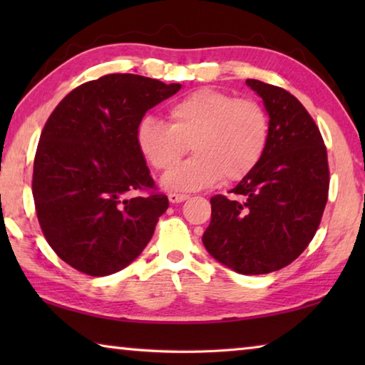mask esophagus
Segmentation results:
<instances>
[{"label":"esophagus","instance_id":"1","mask_svg":"<svg viewBox=\"0 0 365 365\" xmlns=\"http://www.w3.org/2000/svg\"><path fill=\"white\" fill-rule=\"evenodd\" d=\"M188 200V195H182V193H169V201L172 205H175V202H182V201H187Z\"/></svg>","mask_w":365,"mask_h":365}]
</instances>
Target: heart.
Wrapping results in <instances>:
<instances>
[{"label": "heart", "mask_w": 365, "mask_h": 365, "mask_svg": "<svg viewBox=\"0 0 365 365\" xmlns=\"http://www.w3.org/2000/svg\"><path fill=\"white\" fill-rule=\"evenodd\" d=\"M168 115L169 123L146 115L137 127L140 153L160 172L175 167L192 143L195 156L163 177L168 190L207 188L222 177L242 180L267 150L269 115L255 100L200 88L172 103Z\"/></svg>", "instance_id": "b5f03b06"}]
</instances>
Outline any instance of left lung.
<instances>
[{"instance_id":"8db88e82","label":"left lung","mask_w":365,"mask_h":365,"mask_svg":"<svg viewBox=\"0 0 365 365\" xmlns=\"http://www.w3.org/2000/svg\"><path fill=\"white\" fill-rule=\"evenodd\" d=\"M270 137L262 159L230 190L211 197V224L202 245L215 261L243 275L292 264L316 235L329 197V160L319 127L304 106L280 86L255 78Z\"/></svg>"}]
</instances>
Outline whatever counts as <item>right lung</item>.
Wrapping results in <instances>:
<instances>
[{"label":"right lung","mask_w":365,"mask_h":365,"mask_svg":"<svg viewBox=\"0 0 365 365\" xmlns=\"http://www.w3.org/2000/svg\"><path fill=\"white\" fill-rule=\"evenodd\" d=\"M180 88L109 73L77 86L49 115L34 160V201L46 242L73 269L115 274L150 243L169 200L154 191L137 127Z\"/></svg>","instance_id":"obj_1"}]
</instances>
